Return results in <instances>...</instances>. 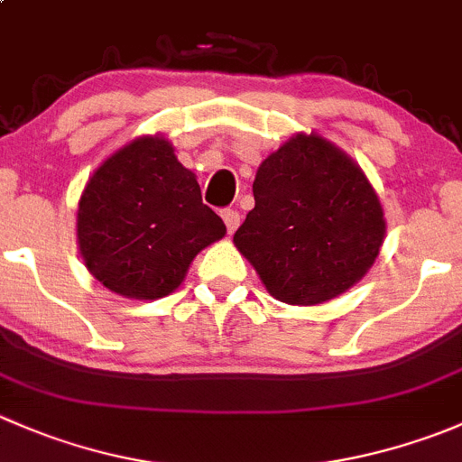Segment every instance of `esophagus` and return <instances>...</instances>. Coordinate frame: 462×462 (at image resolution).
<instances>
[{"label":"esophagus","instance_id":"esophagus-1","mask_svg":"<svg viewBox=\"0 0 462 462\" xmlns=\"http://www.w3.org/2000/svg\"><path fill=\"white\" fill-rule=\"evenodd\" d=\"M221 218H223V223H226V227H227V232H230V235L236 230V227H239V223H241V217H239V212H236V209H223Z\"/></svg>","mask_w":462,"mask_h":462}]
</instances>
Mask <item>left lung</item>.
Listing matches in <instances>:
<instances>
[{
    "instance_id": "1",
    "label": "left lung",
    "mask_w": 462,
    "mask_h": 462,
    "mask_svg": "<svg viewBox=\"0 0 462 462\" xmlns=\"http://www.w3.org/2000/svg\"><path fill=\"white\" fill-rule=\"evenodd\" d=\"M235 245L265 291L318 306L356 286L380 254L384 209L362 167L319 134H295L259 165Z\"/></svg>"
}]
</instances>
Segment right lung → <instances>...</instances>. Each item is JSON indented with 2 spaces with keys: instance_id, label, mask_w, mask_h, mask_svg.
<instances>
[{
  "instance_id": "1",
  "label": "right lung",
  "mask_w": 462,
  "mask_h": 462,
  "mask_svg": "<svg viewBox=\"0 0 462 462\" xmlns=\"http://www.w3.org/2000/svg\"><path fill=\"white\" fill-rule=\"evenodd\" d=\"M78 248L87 270L116 295L161 300L183 283L226 223L165 136H138L100 162L78 203Z\"/></svg>"
}]
</instances>
